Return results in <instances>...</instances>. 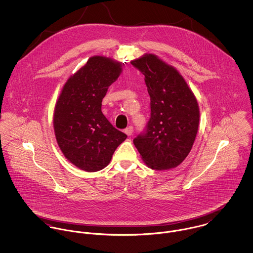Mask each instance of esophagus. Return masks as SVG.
I'll return each mask as SVG.
<instances>
[{
	"label": "esophagus",
	"mask_w": 253,
	"mask_h": 253,
	"mask_svg": "<svg viewBox=\"0 0 253 253\" xmlns=\"http://www.w3.org/2000/svg\"><path fill=\"white\" fill-rule=\"evenodd\" d=\"M132 131H133V128L132 126H128L125 129V133L127 135V136H130L132 134Z\"/></svg>",
	"instance_id": "34e87169"
}]
</instances>
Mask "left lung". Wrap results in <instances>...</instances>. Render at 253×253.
<instances>
[{
	"mask_svg": "<svg viewBox=\"0 0 253 253\" xmlns=\"http://www.w3.org/2000/svg\"><path fill=\"white\" fill-rule=\"evenodd\" d=\"M131 64L143 73L151 99L146 133L133 143L148 168L174 169L189 155L198 133L197 98L180 73L156 54L145 53Z\"/></svg>",
	"mask_w": 253,
	"mask_h": 253,
	"instance_id": "left-lung-1",
	"label": "left lung"
}]
</instances>
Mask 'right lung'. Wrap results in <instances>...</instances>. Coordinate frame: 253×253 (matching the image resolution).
Segmentation results:
<instances>
[{"label":"right lung","mask_w":253,"mask_h":253,"mask_svg":"<svg viewBox=\"0 0 253 253\" xmlns=\"http://www.w3.org/2000/svg\"><path fill=\"white\" fill-rule=\"evenodd\" d=\"M126 63V62H125ZM123 62L94 55L64 84L53 112V129L64 157L78 169L94 172L106 168L126 135L101 111L109 86L123 71Z\"/></svg>","instance_id":"add662e5"}]
</instances>
